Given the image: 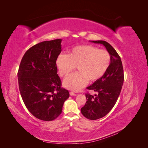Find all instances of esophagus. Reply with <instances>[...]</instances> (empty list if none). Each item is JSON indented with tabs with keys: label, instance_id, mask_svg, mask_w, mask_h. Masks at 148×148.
I'll use <instances>...</instances> for the list:
<instances>
[{
	"label": "esophagus",
	"instance_id": "1",
	"mask_svg": "<svg viewBox=\"0 0 148 148\" xmlns=\"http://www.w3.org/2000/svg\"><path fill=\"white\" fill-rule=\"evenodd\" d=\"M70 95H72V96H76V94L75 93H74L73 92H70Z\"/></svg>",
	"mask_w": 148,
	"mask_h": 148
}]
</instances>
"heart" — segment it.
Here are the masks:
<instances>
[{
  "mask_svg": "<svg viewBox=\"0 0 148 148\" xmlns=\"http://www.w3.org/2000/svg\"><path fill=\"white\" fill-rule=\"evenodd\" d=\"M111 62V55L106 50L92 45H80L71 49L67 55H60L56 65L61 77L67 76L76 67L77 72L66 78L64 86L69 90L79 91L88 81L93 82L104 76Z\"/></svg>",
  "mask_w": 148,
  "mask_h": 148,
  "instance_id": "b5f03b06",
  "label": "heart"
}]
</instances>
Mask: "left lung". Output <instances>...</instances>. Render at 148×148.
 <instances>
[{
    "instance_id": "obj_1",
    "label": "left lung",
    "mask_w": 148,
    "mask_h": 148,
    "mask_svg": "<svg viewBox=\"0 0 148 148\" xmlns=\"http://www.w3.org/2000/svg\"><path fill=\"white\" fill-rule=\"evenodd\" d=\"M92 42L102 44L111 56V64L104 76L86 88L98 94L93 97L89 93H86V102L81 109L84 117L95 120L108 114L114 106L123 84L124 72L120 56L110 44L104 40Z\"/></svg>"
}]
</instances>
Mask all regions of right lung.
I'll return each mask as SVG.
<instances>
[{"label": "right lung", "mask_w": 148, "mask_h": 148, "mask_svg": "<svg viewBox=\"0 0 148 148\" xmlns=\"http://www.w3.org/2000/svg\"><path fill=\"white\" fill-rule=\"evenodd\" d=\"M62 39L47 40L25 53L18 72L21 98L30 112L43 121L61 114L69 91L62 88L56 62L62 51Z\"/></svg>", "instance_id": "right-lung-1"}]
</instances>
